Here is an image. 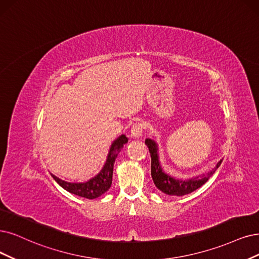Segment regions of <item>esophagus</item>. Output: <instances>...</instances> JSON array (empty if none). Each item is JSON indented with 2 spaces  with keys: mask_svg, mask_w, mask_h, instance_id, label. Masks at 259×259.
<instances>
[{
  "mask_svg": "<svg viewBox=\"0 0 259 259\" xmlns=\"http://www.w3.org/2000/svg\"><path fill=\"white\" fill-rule=\"evenodd\" d=\"M143 131H144V124L142 122H136L132 124V128H131V136L133 138H139L142 136Z\"/></svg>",
  "mask_w": 259,
  "mask_h": 259,
  "instance_id": "1",
  "label": "esophagus"
}]
</instances>
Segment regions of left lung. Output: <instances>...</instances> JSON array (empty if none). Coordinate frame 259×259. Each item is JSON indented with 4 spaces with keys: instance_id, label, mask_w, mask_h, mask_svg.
I'll return each mask as SVG.
<instances>
[{
    "instance_id": "8db88e82",
    "label": "left lung",
    "mask_w": 259,
    "mask_h": 259,
    "mask_svg": "<svg viewBox=\"0 0 259 259\" xmlns=\"http://www.w3.org/2000/svg\"><path fill=\"white\" fill-rule=\"evenodd\" d=\"M145 144L147 145L150 157H151V177L156 187L162 191V192L167 194V195H175V196H183L186 194H189L193 192L196 189L202 187L206 181L213 175L217 168L221 164L222 160L218 162L217 166L212 169L208 171V174L198 176L196 178L190 179V180H178L173 177L166 175L163 170H162L160 163H159V158H158V148L155 141L150 139H147L145 141Z\"/></svg>"
}]
</instances>
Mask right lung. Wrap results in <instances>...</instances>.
Here are the masks:
<instances>
[{
  "label": "right lung",
  "mask_w": 259,
  "mask_h": 259,
  "mask_svg": "<svg viewBox=\"0 0 259 259\" xmlns=\"http://www.w3.org/2000/svg\"><path fill=\"white\" fill-rule=\"evenodd\" d=\"M128 142V138L126 136H120L116 141H115L111 148L108 156V160L105 162L103 168L101 169L100 173L94 177L93 179L89 180L88 183L83 184H71L67 183L56 176L52 175L53 179L59 184L63 189H65L68 192L75 194L81 197L94 199L101 196L103 193L107 192L112 185V176H113V167L115 159L117 157V151L120 150V148Z\"/></svg>",
  "instance_id": "add662e5"
}]
</instances>
